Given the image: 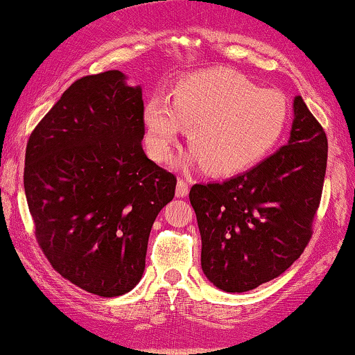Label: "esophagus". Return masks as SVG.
Wrapping results in <instances>:
<instances>
[{"mask_svg": "<svg viewBox=\"0 0 355 355\" xmlns=\"http://www.w3.org/2000/svg\"><path fill=\"white\" fill-rule=\"evenodd\" d=\"M189 193V182L184 179H179L178 187H176V196L178 197H186Z\"/></svg>", "mask_w": 355, "mask_h": 355, "instance_id": "1", "label": "esophagus"}]
</instances>
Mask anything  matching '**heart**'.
I'll return each instance as SVG.
<instances>
[{"instance_id":"obj_1","label":"heart","mask_w":355,"mask_h":355,"mask_svg":"<svg viewBox=\"0 0 355 355\" xmlns=\"http://www.w3.org/2000/svg\"><path fill=\"white\" fill-rule=\"evenodd\" d=\"M288 121V100L278 90L257 89L236 72L210 69L179 80L173 101L152 96L144 106L145 145L166 163L186 128L187 162L213 174L252 166L276 144Z\"/></svg>"}]
</instances>
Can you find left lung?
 Masks as SVG:
<instances>
[{
	"label": "left lung",
	"instance_id": "1",
	"mask_svg": "<svg viewBox=\"0 0 355 355\" xmlns=\"http://www.w3.org/2000/svg\"><path fill=\"white\" fill-rule=\"evenodd\" d=\"M327 159V134L302 96H295L288 145L225 182L192 186L202 270L218 289H255L302 255L322 200Z\"/></svg>",
	"mask_w": 355,
	"mask_h": 355
}]
</instances>
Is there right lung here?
Listing matches in <instances>:
<instances>
[{
  "label": "right lung",
  "mask_w": 355,
  "mask_h": 355,
  "mask_svg": "<svg viewBox=\"0 0 355 355\" xmlns=\"http://www.w3.org/2000/svg\"><path fill=\"white\" fill-rule=\"evenodd\" d=\"M140 87L121 71L76 80L28 137L24 189L38 245L53 268L100 297L142 278L155 218L176 176L142 148Z\"/></svg>",
  "instance_id": "obj_1"
}]
</instances>
